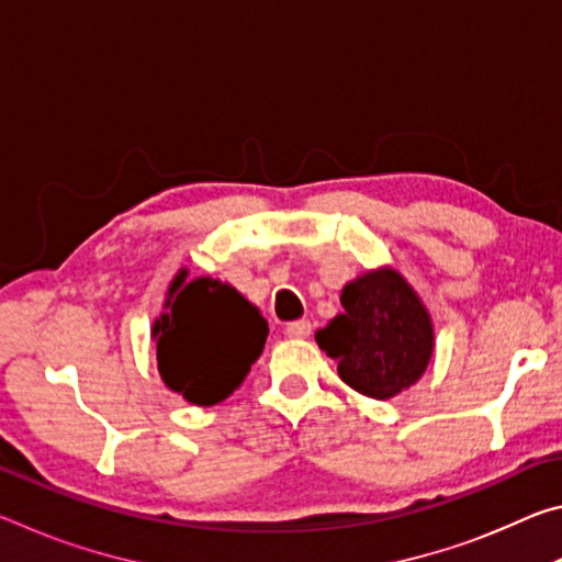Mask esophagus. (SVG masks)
<instances>
[{"instance_id": "34e87169", "label": "esophagus", "mask_w": 562, "mask_h": 562, "mask_svg": "<svg viewBox=\"0 0 562 562\" xmlns=\"http://www.w3.org/2000/svg\"><path fill=\"white\" fill-rule=\"evenodd\" d=\"M284 335L292 337V339H307L312 335L310 319H294V322H290V325L284 327Z\"/></svg>"}]
</instances>
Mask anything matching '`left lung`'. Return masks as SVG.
Listing matches in <instances>:
<instances>
[{
	"label": "left lung",
	"instance_id": "obj_1",
	"mask_svg": "<svg viewBox=\"0 0 562 562\" xmlns=\"http://www.w3.org/2000/svg\"><path fill=\"white\" fill-rule=\"evenodd\" d=\"M345 312L315 339L337 359L341 382L355 392L394 398L424 376L434 357V322L426 304L394 268L367 270L341 288Z\"/></svg>",
	"mask_w": 562,
	"mask_h": 562
}]
</instances>
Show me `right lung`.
<instances>
[{
    "instance_id": "right-lung-1",
    "label": "right lung",
    "mask_w": 562,
    "mask_h": 562,
    "mask_svg": "<svg viewBox=\"0 0 562 562\" xmlns=\"http://www.w3.org/2000/svg\"><path fill=\"white\" fill-rule=\"evenodd\" d=\"M164 310L150 327L164 384L188 404H221L262 355V312L227 282L188 280V268L170 280Z\"/></svg>"
}]
</instances>
